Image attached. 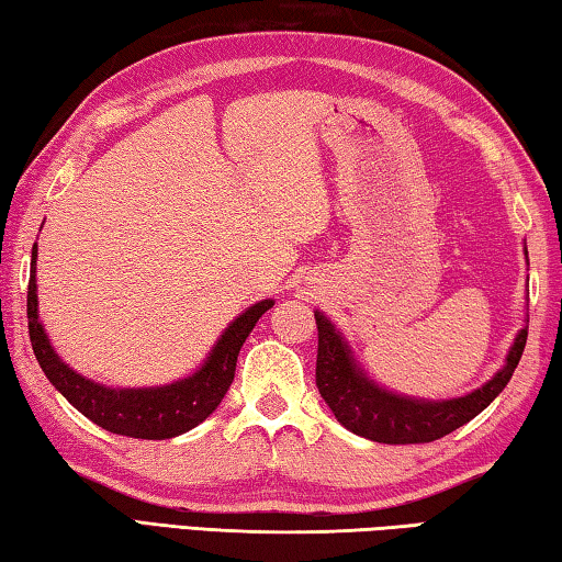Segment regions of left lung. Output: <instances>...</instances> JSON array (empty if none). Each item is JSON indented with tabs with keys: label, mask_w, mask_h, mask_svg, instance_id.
<instances>
[{
	"label": "left lung",
	"mask_w": 562,
	"mask_h": 562,
	"mask_svg": "<svg viewBox=\"0 0 562 562\" xmlns=\"http://www.w3.org/2000/svg\"><path fill=\"white\" fill-rule=\"evenodd\" d=\"M524 252L528 260V250ZM314 319L319 329L316 387H319L324 403L331 407L334 417L346 430L385 445L432 442L474 420L512 381L528 336V324H524L506 353L504 366L482 387L459 397L427 401V397L395 393L391 387L375 383L356 361L351 344L336 329L329 316L316 310Z\"/></svg>",
	"instance_id": "left-lung-1"
}]
</instances>
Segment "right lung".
Returning a JSON list of instances; mask_svg holds the SVG:
<instances>
[{"label": "right lung", "instance_id": "1", "mask_svg": "<svg viewBox=\"0 0 562 562\" xmlns=\"http://www.w3.org/2000/svg\"><path fill=\"white\" fill-rule=\"evenodd\" d=\"M36 258L38 248H32V274H29L26 316H29V339H32L36 361L46 373L50 385L66 397V401L83 413L88 420L103 427L108 432L137 437V440H169L189 432L191 427L206 420L221 405L223 395L228 393L236 375V361L240 346L258 324L260 316L268 312L274 300L255 302L243 314L233 319L218 341L196 371L183 375L179 381L147 387H112L86 379L60 359L38 316L36 294Z\"/></svg>", "mask_w": 562, "mask_h": 562}]
</instances>
